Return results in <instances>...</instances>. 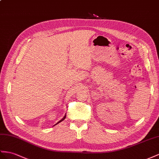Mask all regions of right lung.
<instances>
[{
	"label": "right lung",
	"mask_w": 159,
	"mask_h": 159,
	"mask_svg": "<svg viewBox=\"0 0 159 159\" xmlns=\"http://www.w3.org/2000/svg\"><path fill=\"white\" fill-rule=\"evenodd\" d=\"M65 118H66V115H65V116H64V117H63V118H62V120H60V121H59L58 122H57V123H56V124L55 125H56V124H59V123H60V122H61V121H63V120H64Z\"/></svg>",
	"instance_id": "1"
}]
</instances>
